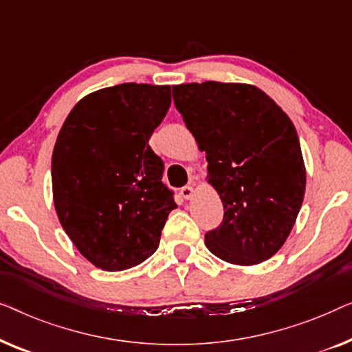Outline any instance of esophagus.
I'll return each mask as SVG.
<instances>
[{
  "label": "esophagus",
  "mask_w": 352,
  "mask_h": 352,
  "mask_svg": "<svg viewBox=\"0 0 352 352\" xmlns=\"http://www.w3.org/2000/svg\"><path fill=\"white\" fill-rule=\"evenodd\" d=\"M180 195L185 197V199H191L192 195H195V188H192V186H183L180 190Z\"/></svg>",
  "instance_id": "1"
}]
</instances>
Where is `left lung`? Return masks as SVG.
<instances>
[{"label":"left lung","mask_w":352,"mask_h":352,"mask_svg":"<svg viewBox=\"0 0 352 352\" xmlns=\"http://www.w3.org/2000/svg\"><path fill=\"white\" fill-rule=\"evenodd\" d=\"M172 96L206 151L207 178L223 202V221L206 234L207 249L241 266L271 258L289 237L305 197L294 122L250 84H180Z\"/></svg>","instance_id":"left-lung-1"}]
</instances>
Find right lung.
<instances>
[{
    "mask_svg": "<svg viewBox=\"0 0 352 352\" xmlns=\"http://www.w3.org/2000/svg\"><path fill=\"white\" fill-rule=\"evenodd\" d=\"M170 86L124 82L79 100L52 153L54 206L76 249L103 271L155 254L174 191L148 145L170 107Z\"/></svg>",
    "mask_w": 352,
    "mask_h": 352,
    "instance_id": "1",
    "label": "right lung"
}]
</instances>
